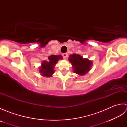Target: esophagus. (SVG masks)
I'll return each mask as SVG.
<instances>
[{
	"instance_id": "obj_1",
	"label": "esophagus",
	"mask_w": 127,
	"mask_h": 127,
	"mask_svg": "<svg viewBox=\"0 0 127 127\" xmlns=\"http://www.w3.org/2000/svg\"><path fill=\"white\" fill-rule=\"evenodd\" d=\"M67 56H68V53H63V57H64V58L66 59V57H67Z\"/></svg>"
}]
</instances>
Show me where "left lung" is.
<instances>
[{"label": "left lung", "mask_w": 127, "mask_h": 127, "mask_svg": "<svg viewBox=\"0 0 127 127\" xmlns=\"http://www.w3.org/2000/svg\"><path fill=\"white\" fill-rule=\"evenodd\" d=\"M69 61L74 70V72L79 75H84L91 69L92 62L87 58H83L77 54L70 55Z\"/></svg>", "instance_id": "1"}]
</instances>
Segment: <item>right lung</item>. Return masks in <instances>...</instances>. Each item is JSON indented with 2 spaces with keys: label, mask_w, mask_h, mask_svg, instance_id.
Segmentation results:
<instances>
[{
  "label": "right lung",
  "mask_w": 127,
  "mask_h": 127,
  "mask_svg": "<svg viewBox=\"0 0 127 127\" xmlns=\"http://www.w3.org/2000/svg\"><path fill=\"white\" fill-rule=\"evenodd\" d=\"M48 61H44L41 63V66L40 67L39 72L41 75L45 77H51L55 72L54 67L58 60L62 59L61 55H51L48 57Z\"/></svg>",
  "instance_id": "1"
}]
</instances>
